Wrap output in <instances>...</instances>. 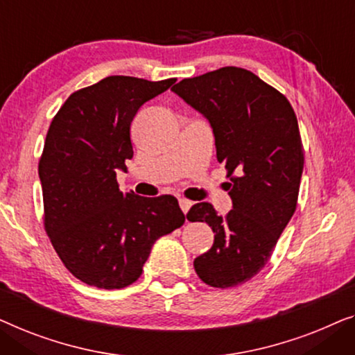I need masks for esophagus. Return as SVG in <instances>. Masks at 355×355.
I'll return each instance as SVG.
<instances>
[{
    "label": "esophagus",
    "instance_id": "obj_1",
    "mask_svg": "<svg viewBox=\"0 0 355 355\" xmlns=\"http://www.w3.org/2000/svg\"><path fill=\"white\" fill-rule=\"evenodd\" d=\"M178 204H180V209H182V211L187 214L188 211H189V207L193 206V202L189 201V199H184V198H182V199H178Z\"/></svg>",
    "mask_w": 355,
    "mask_h": 355
}]
</instances>
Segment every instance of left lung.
Listing matches in <instances>:
<instances>
[{
	"label": "left lung",
	"mask_w": 355,
	"mask_h": 355,
	"mask_svg": "<svg viewBox=\"0 0 355 355\" xmlns=\"http://www.w3.org/2000/svg\"><path fill=\"white\" fill-rule=\"evenodd\" d=\"M172 92L211 123L217 161L232 177L227 217L209 202L189 209V222H206L216 233L194 270L209 286H238L266 267L296 211L304 168L296 114L282 93L241 67L184 78Z\"/></svg>",
	"instance_id": "left-lung-1"
}]
</instances>
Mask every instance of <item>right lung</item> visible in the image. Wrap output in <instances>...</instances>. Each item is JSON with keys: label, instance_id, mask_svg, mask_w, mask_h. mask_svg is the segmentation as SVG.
I'll return each instance as SVG.
<instances>
[{"label": "right lung", "instance_id": "right-lung-1", "mask_svg": "<svg viewBox=\"0 0 355 355\" xmlns=\"http://www.w3.org/2000/svg\"><path fill=\"white\" fill-rule=\"evenodd\" d=\"M175 82L106 77L72 93L49 125L38 164L44 228L80 282L128 286L141 275L153 244L184 223L173 196L141 198L117 183V171L133 157V117Z\"/></svg>", "mask_w": 355, "mask_h": 355}]
</instances>
